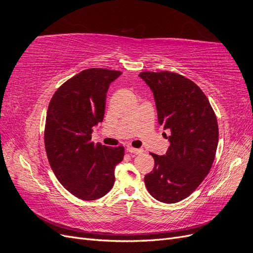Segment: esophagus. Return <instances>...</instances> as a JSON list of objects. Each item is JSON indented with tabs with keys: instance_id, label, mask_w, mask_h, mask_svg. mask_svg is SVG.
I'll list each match as a JSON object with an SVG mask.
<instances>
[{
	"instance_id": "esophagus-1",
	"label": "esophagus",
	"mask_w": 253,
	"mask_h": 253,
	"mask_svg": "<svg viewBox=\"0 0 253 253\" xmlns=\"http://www.w3.org/2000/svg\"><path fill=\"white\" fill-rule=\"evenodd\" d=\"M126 150H127L128 153H131V154H140V153L143 152L142 149H135V148H132V147L127 148Z\"/></svg>"
}]
</instances>
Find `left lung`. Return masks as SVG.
<instances>
[{"instance_id": "1", "label": "left lung", "mask_w": 253, "mask_h": 253, "mask_svg": "<svg viewBox=\"0 0 253 253\" xmlns=\"http://www.w3.org/2000/svg\"><path fill=\"white\" fill-rule=\"evenodd\" d=\"M139 77L154 95L158 124L171 132L166 155L151 154L154 169L144 176L145 187L159 202L178 203L211 169L218 143L215 113L203 90L179 74L142 72Z\"/></svg>"}]
</instances>
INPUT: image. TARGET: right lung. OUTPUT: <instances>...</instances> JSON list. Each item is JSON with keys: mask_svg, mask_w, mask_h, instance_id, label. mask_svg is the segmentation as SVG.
<instances>
[{"mask_svg": "<svg viewBox=\"0 0 253 253\" xmlns=\"http://www.w3.org/2000/svg\"><path fill=\"white\" fill-rule=\"evenodd\" d=\"M121 72L88 68L68 79L53 94L45 122L49 165L68 192L83 201L104 196L115 182V167L125 148L91 141L93 126L104 117L110 84Z\"/></svg>", "mask_w": 253, "mask_h": 253, "instance_id": "1", "label": "right lung"}]
</instances>
